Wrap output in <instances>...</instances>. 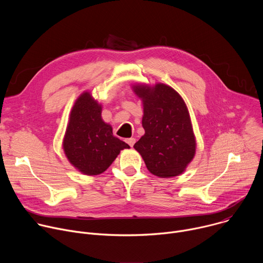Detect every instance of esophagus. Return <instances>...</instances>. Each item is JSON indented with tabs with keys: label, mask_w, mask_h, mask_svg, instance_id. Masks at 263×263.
I'll return each mask as SVG.
<instances>
[{
	"label": "esophagus",
	"mask_w": 263,
	"mask_h": 263,
	"mask_svg": "<svg viewBox=\"0 0 263 263\" xmlns=\"http://www.w3.org/2000/svg\"><path fill=\"white\" fill-rule=\"evenodd\" d=\"M126 141L128 142V144H129L130 146H133V145H134V143H135V138H133V137L128 138Z\"/></svg>",
	"instance_id": "1"
}]
</instances>
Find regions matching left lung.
Masks as SVG:
<instances>
[{"instance_id": "8db88e82", "label": "left lung", "mask_w": 263, "mask_h": 263, "mask_svg": "<svg viewBox=\"0 0 263 263\" xmlns=\"http://www.w3.org/2000/svg\"><path fill=\"white\" fill-rule=\"evenodd\" d=\"M142 99L144 135L134 144L146 168L160 178L182 174L196 152L189 110L180 95L165 84L135 86Z\"/></svg>"}]
</instances>
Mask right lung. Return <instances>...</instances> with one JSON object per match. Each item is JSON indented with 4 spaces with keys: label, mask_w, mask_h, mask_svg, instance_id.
Instances as JSON below:
<instances>
[{
    "label": "right lung",
    "mask_w": 263,
    "mask_h": 263,
    "mask_svg": "<svg viewBox=\"0 0 263 263\" xmlns=\"http://www.w3.org/2000/svg\"><path fill=\"white\" fill-rule=\"evenodd\" d=\"M101 106L84 92L74 103L63 140L69 162L85 175L105 172L120 154L130 146L112 134V128L103 122Z\"/></svg>",
    "instance_id": "1"
}]
</instances>
